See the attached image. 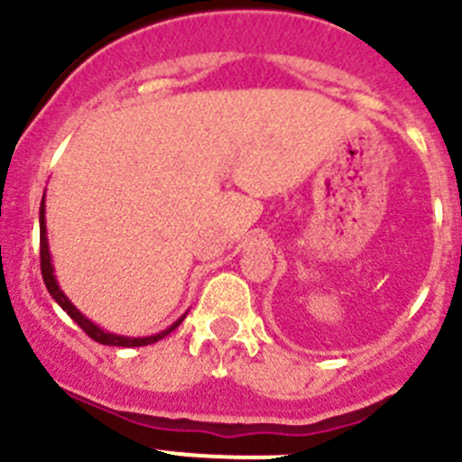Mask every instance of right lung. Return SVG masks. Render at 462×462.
<instances>
[{"label": "right lung", "mask_w": 462, "mask_h": 462, "mask_svg": "<svg viewBox=\"0 0 462 462\" xmlns=\"http://www.w3.org/2000/svg\"><path fill=\"white\" fill-rule=\"evenodd\" d=\"M44 197H46V189H44ZM44 197H42V203H40V263H42V277H44L46 291H49L51 297H53V300L58 301L60 306H62L64 313H67L69 318L76 321V324L80 326V328L88 335V337L96 339V342H100V344H105V346H125V348L147 346V344H153V342H158V339L167 337V335H170L171 330H174L176 326H179L180 321L185 319V315H188V313L180 315V318L176 319L174 324L167 326V328L161 330V333L147 335V337H127V335H118V333H111V330H105L102 326H97L96 321L88 319L85 313H80V310H78L76 306L71 304V300H69V297L64 295L62 288H60L58 277H55L53 261H51L49 236H46V201H44Z\"/></svg>", "instance_id": "1"}]
</instances>
